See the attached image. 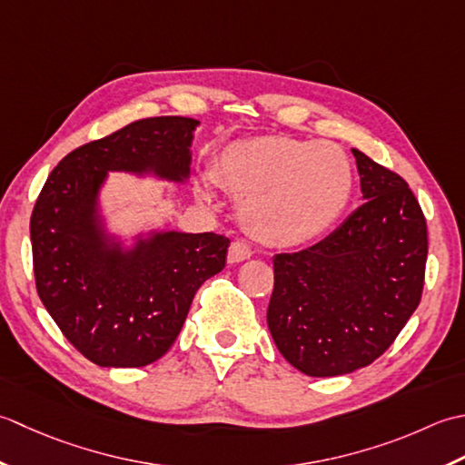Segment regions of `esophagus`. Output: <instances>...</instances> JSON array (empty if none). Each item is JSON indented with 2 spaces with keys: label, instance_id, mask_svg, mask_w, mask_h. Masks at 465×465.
<instances>
[{
  "label": "esophagus",
  "instance_id": "34e87169",
  "mask_svg": "<svg viewBox=\"0 0 465 465\" xmlns=\"http://www.w3.org/2000/svg\"><path fill=\"white\" fill-rule=\"evenodd\" d=\"M251 257H252V251H251V246L246 244V242L234 241V242L231 244V249H229V262H231V264L242 262V261L251 259Z\"/></svg>",
  "mask_w": 465,
  "mask_h": 465
}]
</instances>
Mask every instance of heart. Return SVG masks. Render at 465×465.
I'll return each mask as SVG.
<instances>
[{
    "label": "heart",
    "instance_id": "heart-1",
    "mask_svg": "<svg viewBox=\"0 0 465 465\" xmlns=\"http://www.w3.org/2000/svg\"><path fill=\"white\" fill-rule=\"evenodd\" d=\"M353 164L333 142L261 136L226 146L216 166L194 178L198 201L214 203L219 184L239 198V221L252 239L301 246L323 236L353 194Z\"/></svg>",
    "mask_w": 465,
    "mask_h": 465
}]
</instances>
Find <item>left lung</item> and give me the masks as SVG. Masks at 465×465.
I'll use <instances>...</instances> for the list:
<instances>
[{
	"label": "left lung",
	"instance_id": "1",
	"mask_svg": "<svg viewBox=\"0 0 465 465\" xmlns=\"http://www.w3.org/2000/svg\"><path fill=\"white\" fill-rule=\"evenodd\" d=\"M363 204L327 239L272 259L267 325L309 377L353 373L381 355L418 309L428 226L405 180L351 148Z\"/></svg>",
	"mask_w": 465,
	"mask_h": 465
}]
</instances>
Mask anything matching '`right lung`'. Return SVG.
Listing matches in <instances>:
<instances>
[{"label":"right lung","instance_id":"add662e5","mask_svg":"<svg viewBox=\"0 0 465 465\" xmlns=\"http://www.w3.org/2000/svg\"><path fill=\"white\" fill-rule=\"evenodd\" d=\"M201 122H132L75 148L52 170L32 213L35 287L65 339L100 367H144L183 329L196 291L224 269L231 241L214 232L110 231V173L186 184Z\"/></svg>","mask_w":465,"mask_h":465}]
</instances>
